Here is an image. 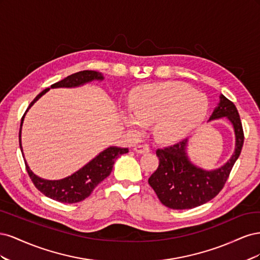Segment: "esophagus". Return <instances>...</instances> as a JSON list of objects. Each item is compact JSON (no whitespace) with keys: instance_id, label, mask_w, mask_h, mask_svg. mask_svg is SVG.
Here are the masks:
<instances>
[{"instance_id":"obj_1","label":"esophagus","mask_w":260,"mask_h":260,"mask_svg":"<svg viewBox=\"0 0 260 260\" xmlns=\"http://www.w3.org/2000/svg\"><path fill=\"white\" fill-rule=\"evenodd\" d=\"M133 149H135V152L138 154H145L149 152V147L147 145H138Z\"/></svg>"}]
</instances>
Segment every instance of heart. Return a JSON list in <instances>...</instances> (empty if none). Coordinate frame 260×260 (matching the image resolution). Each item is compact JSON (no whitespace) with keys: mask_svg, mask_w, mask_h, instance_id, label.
<instances>
[{"mask_svg":"<svg viewBox=\"0 0 260 260\" xmlns=\"http://www.w3.org/2000/svg\"><path fill=\"white\" fill-rule=\"evenodd\" d=\"M131 109H124L122 119L140 133L154 122V135L160 142H174L187 136L203 122L209 102L204 93L182 82L154 83L139 89L131 99Z\"/></svg>","mask_w":260,"mask_h":260,"instance_id":"obj_1","label":"heart"}]
</instances>
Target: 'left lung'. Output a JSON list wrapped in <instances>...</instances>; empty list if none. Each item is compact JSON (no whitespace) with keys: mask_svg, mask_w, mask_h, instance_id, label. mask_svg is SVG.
<instances>
[{"mask_svg":"<svg viewBox=\"0 0 260 260\" xmlns=\"http://www.w3.org/2000/svg\"><path fill=\"white\" fill-rule=\"evenodd\" d=\"M224 117L234 129L235 149L231 158L221 167L205 170L194 165L186 154L187 139L157 149L159 165L148 178V183L165 206L171 209H191L209 202L222 190L241 154L244 132L237 107L221 94L209 121Z\"/></svg>","mask_w":260,"mask_h":260,"instance_id":"left-lung-1","label":"left lung"}]
</instances>
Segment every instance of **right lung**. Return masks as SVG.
I'll use <instances>...</instances> for the list:
<instances>
[{
    "label": "right lung",
    "instance_id": "add662e5",
    "mask_svg": "<svg viewBox=\"0 0 260 260\" xmlns=\"http://www.w3.org/2000/svg\"><path fill=\"white\" fill-rule=\"evenodd\" d=\"M103 79L104 77L101 73L94 72V70H83V72L70 75L66 77L65 79L52 84L51 89L76 88V86L83 85L86 82H91L93 80H103ZM49 90L50 88L45 89L40 94H38L37 98L30 103L26 113L28 112V109ZM26 113L23 114L21 118L20 130H19V146L21 149V153H22L21 139H20L21 125L23 121V117H25ZM125 153H128V148L109 146L106 149H104L103 152H101L95 158H93L81 169L76 171L75 174L60 180H45L36 176L34 172L30 170L29 166L27 165L25 156L22 157H23V160H25L28 175L39 191L54 201L66 203V204H74V203L81 202L88 198V196L93 192L94 188L98 186V184L101 183L105 178H107L109 175H111L115 159L117 157H119L120 155Z\"/></svg>",
    "mask_w": 260,
    "mask_h": 260
}]
</instances>
